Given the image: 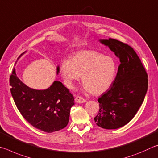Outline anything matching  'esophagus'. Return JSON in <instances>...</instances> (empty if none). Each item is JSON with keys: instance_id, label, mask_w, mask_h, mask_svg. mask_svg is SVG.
<instances>
[{"instance_id": "esophagus-1", "label": "esophagus", "mask_w": 158, "mask_h": 158, "mask_svg": "<svg viewBox=\"0 0 158 158\" xmlns=\"http://www.w3.org/2000/svg\"><path fill=\"white\" fill-rule=\"evenodd\" d=\"M75 101L77 103H85L86 102V100L85 98H83L81 96H77L76 98H75Z\"/></svg>"}]
</instances>
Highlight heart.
Segmentation results:
<instances>
[{
	"label": "heart",
	"instance_id": "1",
	"mask_svg": "<svg viewBox=\"0 0 158 158\" xmlns=\"http://www.w3.org/2000/svg\"><path fill=\"white\" fill-rule=\"evenodd\" d=\"M60 69L69 87H73L82 76L85 90L100 95L114 81L117 63L110 55H104L94 50H82L72 55L70 60H62Z\"/></svg>",
	"mask_w": 158,
	"mask_h": 158
}]
</instances>
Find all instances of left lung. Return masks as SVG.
<instances>
[{
	"label": "left lung",
	"instance_id": "8db88e82",
	"mask_svg": "<svg viewBox=\"0 0 158 158\" xmlns=\"http://www.w3.org/2000/svg\"><path fill=\"white\" fill-rule=\"evenodd\" d=\"M119 58L120 65L110 89L98 99L96 125L117 129L126 125L142 106L148 89V75L136 52L128 44L110 38L100 40Z\"/></svg>",
	"mask_w": 158,
	"mask_h": 158
}]
</instances>
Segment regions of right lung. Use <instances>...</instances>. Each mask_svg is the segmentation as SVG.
<instances>
[{"label": "right lung", "mask_w": 158, "mask_h": 158, "mask_svg": "<svg viewBox=\"0 0 158 158\" xmlns=\"http://www.w3.org/2000/svg\"><path fill=\"white\" fill-rule=\"evenodd\" d=\"M57 70L58 73L59 66ZM10 85L19 112L35 128L46 132H52L67 126L74 98L62 82L55 81L47 89H33L21 82L14 68L10 77Z\"/></svg>", "instance_id": "obj_1"}]
</instances>
